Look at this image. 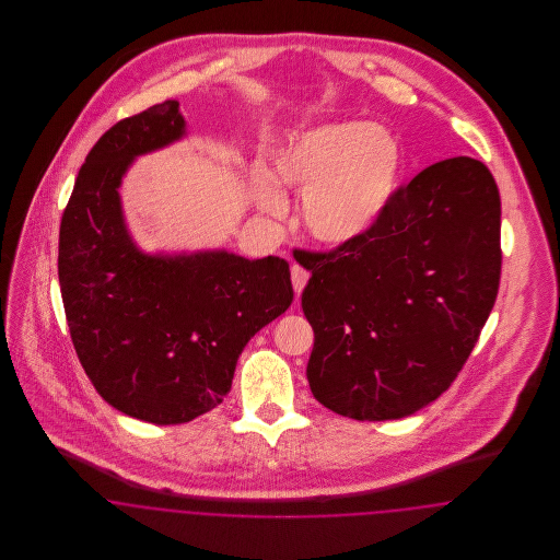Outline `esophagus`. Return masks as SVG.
<instances>
[{
  "mask_svg": "<svg viewBox=\"0 0 560 560\" xmlns=\"http://www.w3.org/2000/svg\"><path fill=\"white\" fill-rule=\"evenodd\" d=\"M308 277H311V272L306 270V268L300 267V265H293L292 267V283L293 290L295 293L302 292L304 290V285H306V281H308Z\"/></svg>",
  "mask_w": 560,
  "mask_h": 560,
  "instance_id": "esophagus-1",
  "label": "esophagus"
}]
</instances>
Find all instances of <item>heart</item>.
<instances>
[{"label": "heart", "mask_w": 560, "mask_h": 560, "mask_svg": "<svg viewBox=\"0 0 560 560\" xmlns=\"http://www.w3.org/2000/svg\"><path fill=\"white\" fill-rule=\"evenodd\" d=\"M402 144L395 133L365 121L327 124L277 151L272 176L302 190V220L313 237L347 243L363 235L393 199L402 172ZM260 206L283 212L281 195L258 174Z\"/></svg>", "instance_id": "1"}]
</instances>
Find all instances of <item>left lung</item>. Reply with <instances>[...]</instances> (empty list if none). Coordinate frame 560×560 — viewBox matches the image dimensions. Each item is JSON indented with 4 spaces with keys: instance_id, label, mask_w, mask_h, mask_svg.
<instances>
[{
    "instance_id": "left-lung-1",
    "label": "left lung",
    "mask_w": 560,
    "mask_h": 560,
    "mask_svg": "<svg viewBox=\"0 0 560 560\" xmlns=\"http://www.w3.org/2000/svg\"><path fill=\"white\" fill-rule=\"evenodd\" d=\"M500 190L485 163H432L372 226L317 254L302 292L315 399L352 420H399L462 372L502 275Z\"/></svg>"
}]
</instances>
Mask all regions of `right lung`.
<instances>
[{
  "label": "right lung",
  "mask_w": 560,
  "mask_h": 560,
  "mask_svg": "<svg viewBox=\"0 0 560 560\" xmlns=\"http://www.w3.org/2000/svg\"><path fill=\"white\" fill-rule=\"evenodd\" d=\"M185 133L176 101L117 121L81 165L60 220L58 281L98 395L151 424H185L231 390L241 350L293 300L290 265L229 252L147 256L119 201L133 158Z\"/></svg>",
  "instance_id": "add662e5"
}]
</instances>
